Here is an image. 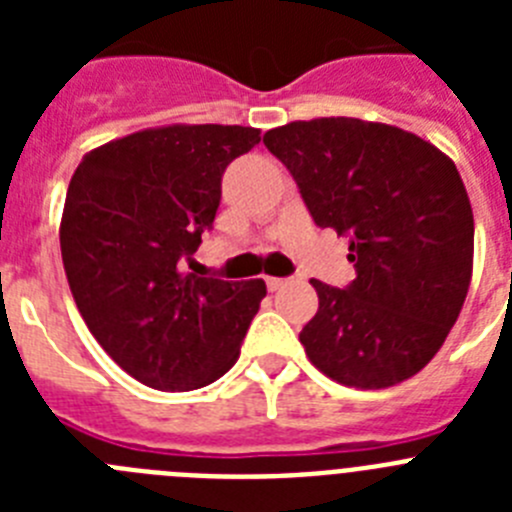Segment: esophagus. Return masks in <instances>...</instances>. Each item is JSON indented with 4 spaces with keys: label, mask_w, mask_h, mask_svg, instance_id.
<instances>
[{
    "label": "esophagus",
    "mask_w": 512,
    "mask_h": 512,
    "mask_svg": "<svg viewBox=\"0 0 512 512\" xmlns=\"http://www.w3.org/2000/svg\"><path fill=\"white\" fill-rule=\"evenodd\" d=\"M289 279H282V277H266V287L271 289V292H277V289L287 287Z\"/></svg>",
    "instance_id": "1"
}]
</instances>
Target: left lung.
<instances>
[{
  "label": "left lung",
  "mask_w": 512,
  "mask_h": 512,
  "mask_svg": "<svg viewBox=\"0 0 512 512\" xmlns=\"http://www.w3.org/2000/svg\"><path fill=\"white\" fill-rule=\"evenodd\" d=\"M264 146L295 176L312 220L351 238L354 282H310L318 312L300 333L307 359L359 390L418 374L472 282L474 215L454 161L420 135L359 117L287 122Z\"/></svg>",
  "instance_id": "1"
}]
</instances>
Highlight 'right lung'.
I'll return each instance as SVG.
<instances>
[{
    "instance_id": "1",
    "label": "right lung",
    "mask_w": 512,
    "mask_h": 512,
    "mask_svg": "<svg viewBox=\"0 0 512 512\" xmlns=\"http://www.w3.org/2000/svg\"><path fill=\"white\" fill-rule=\"evenodd\" d=\"M243 125H164L81 158L66 192L61 256L99 346L153 390H200L223 377L266 297L264 279L184 274L215 220L220 179L259 146Z\"/></svg>"
}]
</instances>
